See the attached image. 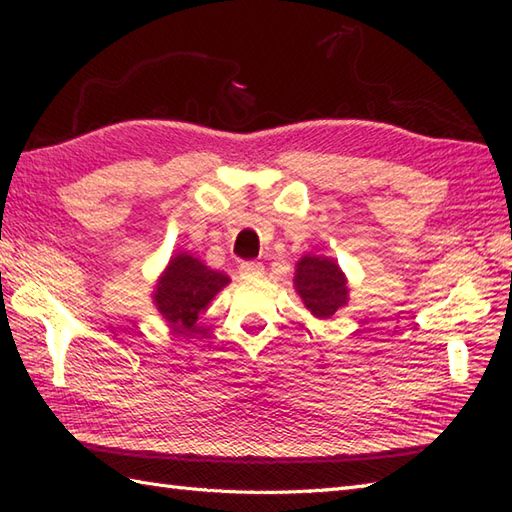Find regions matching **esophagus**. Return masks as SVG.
<instances>
[{
  "label": "esophagus",
  "mask_w": 512,
  "mask_h": 512,
  "mask_svg": "<svg viewBox=\"0 0 512 512\" xmlns=\"http://www.w3.org/2000/svg\"><path fill=\"white\" fill-rule=\"evenodd\" d=\"M239 277H242V279L264 277V266L259 262H244L242 266H239Z\"/></svg>",
  "instance_id": "obj_1"
}]
</instances>
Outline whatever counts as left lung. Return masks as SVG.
<instances>
[{"instance_id": "left-lung-1", "label": "left lung", "mask_w": 512, "mask_h": 512, "mask_svg": "<svg viewBox=\"0 0 512 512\" xmlns=\"http://www.w3.org/2000/svg\"><path fill=\"white\" fill-rule=\"evenodd\" d=\"M292 284L303 306L317 319H332L350 301V284L332 257L314 253L301 255Z\"/></svg>"}]
</instances>
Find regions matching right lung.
Segmentation results:
<instances>
[{"instance_id":"add662e5","label":"right lung","mask_w":512,"mask_h":512,"mask_svg":"<svg viewBox=\"0 0 512 512\" xmlns=\"http://www.w3.org/2000/svg\"><path fill=\"white\" fill-rule=\"evenodd\" d=\"M228 284L231 277L202 264L198 257L184 250L171 255L169 264L156 279L151 303L173 332H187L206 312L217 292Z\"/></svg>"}]
</instances>
